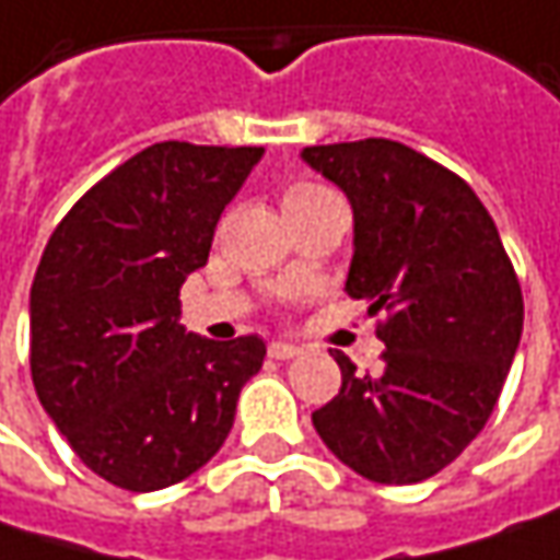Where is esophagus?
<instances>
[{"label":"esophagus","mask_w":560,"mask_h":560,"mask_svg":"<svg viewBox=\"0 0 560 560\" xmlns=\"http://www.w3.org/2000/svg\"><path fill=\"white\" fill-rule=\"evenodd\" d=\"M302 352L299 346H292V342H270L268 346V355L273 358V361H290V358H295Z\"/></svg>","instance_id":"obj_1"}]
</instances>
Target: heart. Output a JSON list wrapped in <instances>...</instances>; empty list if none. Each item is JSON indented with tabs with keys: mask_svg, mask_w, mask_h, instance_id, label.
Here are the masks:
<instances>
[{
	"mask_svg": "<svg viewBox=\"0 0 560 560\" xmlns=\"http://www.w3.org/2000/svg\"><path fill=\"white\" fill-rule=\"evenodd\" d=\"M327 189L324 186H314V184H295L287 189V196H283V205L290 202H302V199H314V196H324Z\"/></svg>",
	"mask_w": 560,
	"mask_h": 560,
	"instance_id": "obj_1",
	"label": "heart"
}]
</instances>
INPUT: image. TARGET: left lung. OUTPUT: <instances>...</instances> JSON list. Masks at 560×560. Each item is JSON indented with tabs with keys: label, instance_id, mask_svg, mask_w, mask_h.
Wrapping results in <instances>:
<instances>
[{
	"label": "left lung",
	"instance_id": "8db88e82",
	"mask_svg": "<svg viewBox=\"0 0 560 560\" xmlns=\"http://www.w3.org/2000/svg\"><path fill=\"white\" fill-rule=\"evenodd\" d=\"M352 205L346 292L383 314V371L330 352L342 386L312 415L324 445L374 483H420L486 427L521 346L524 295L499 230L458 174L393 140L302 149Z\"/></svg>",
	"mask_w": 560,
	"mask_h": 560
}]
</instances>
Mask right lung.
<instances>
[{
    "label": "right lung",
    "mask_w": 560,
    "mask_h": 560,
    "mask_svg": "<svg viewBox=\"0 0 560 560\" xmlns=\"http://www.w3.org/2000/svg\"><path fill=\"white\" fill-rule=\"evenodd\" d=\"M261 145L155 142L98 180L55 226L31 287L39 405L102 480L155 492L224 445L265 342L180 324V287Z\"/></svg>",
    "instance_id": "obj_1"
}]
</instances>
